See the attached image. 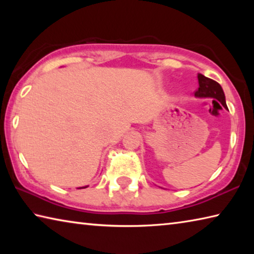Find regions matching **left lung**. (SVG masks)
<instances>
[{"label":"left lung","instance_id":"obj_1","mask_svg":"<svg viewBox=\"0 0 254 254\" xmlns=\"http://www.w3.org/2000/svg\"><path fill=\"white\" fill-rule=\"evenodd\" d=\"M197 78H198L199 87L195 92V96L216 98L217 101H220L222 103L223 106L227 107L226 102H225L224 92H223L221 85L218 84L217 81L210 79V78H208V77H205L201 74L197 75Z\"/></svg>","mask_w":254,"mask_h":254}]
</instances>
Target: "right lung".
Here are the masks:
<instances>
[{"label": "right lung", "instance_id": "1", "mask_svg": "<svg viewBox=\"0 0 254 254\" xmlns=\"http://www.w3.org/2000/svg\"><path fill=\"white\" fill-rule=\"evenodd\" d=\"M84 188H86V187H84Z\"/></svg>", "mask_w": 254, "mask_h": 254}]
</instances>
